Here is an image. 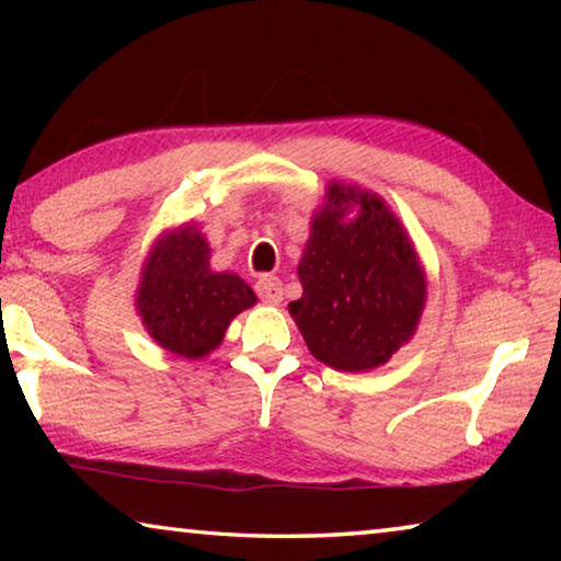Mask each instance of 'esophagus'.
<instances>
[{
  "label": "esophagus",
  "mask_w": 561,
  "mask_h": 561,
  "mask_svg": "<svg viewBox=\"0 0 561 561\" xmlns=\"http://www.w3.org/2000/svg\"><path fill=\"white\" fill-rule=\"evenodd\" d=\"M257 294L264 304L277 307L282 301V282L277 277H260L257 279Z\"/></svg>",
  "instance_id": "esophagus-1"
}]
</instances>
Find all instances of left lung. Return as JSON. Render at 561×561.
Listing matches in <instances>:
<instances>
[{
    "instance_id": "left-lung-1",
    "label": "left lung",
    "mask_w": 561,
    "mask_h": 561,
    "mask_svg": "<svg viewBox=\"0 0 561 561\" xmlns=\"http://www.w3.org/2000/svg\"><path fill=\"white\" fill-rule=\"evenodd\" d=\"M299 260L289 304L311 356L336 371H374L413 339L428 279L411 234L381 195L331 180Z\"/></svg>"
}]
</instances>
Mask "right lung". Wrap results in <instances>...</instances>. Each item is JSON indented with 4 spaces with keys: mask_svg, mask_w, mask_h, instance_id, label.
Wrapping results in <instances>:
<instances>
[{
    "mask_svg": "<svg viewBox=\"0 0 561 561\" xmlns=\"http://www.w3.org/2000/svg\"><path fill=\"white\" fill-rule=\"evenodd\" d=\"M210 257L201 225L183 222L156 237L140 270V324L160 348L187 360L213 354L232 319L257 304L240 274L215 272Z\"/></svg>",
    "mask_w": 561,
    "mask_h": 561,
    "instance_id": "add662e5",
    "label": "right lung"
}]
</instances>
